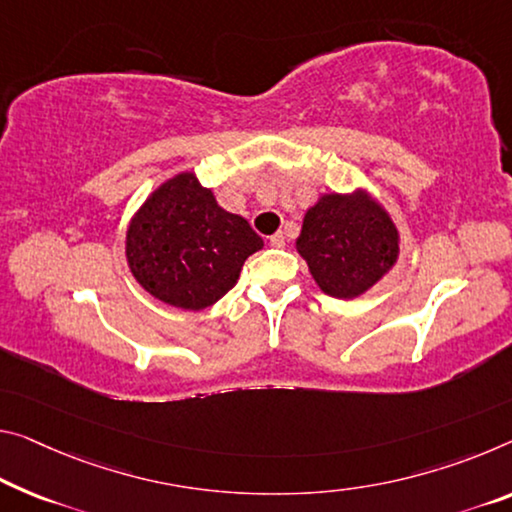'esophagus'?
<instances>
[{"mask_svg": "<svg viewBox=\"0 0 512 512\" xmlns=\"http://www.w3.org/2000/svg\"><path fill=\"white\" fill-rule=\"evenodd\" d=\"M270 245L272 247H283V245H286V235H283V233L270 235Z\"/></svg>", "mask_w": 512, "mask_h": 512, "instance_id": "1", "label": "esophagus"}]
</instances>
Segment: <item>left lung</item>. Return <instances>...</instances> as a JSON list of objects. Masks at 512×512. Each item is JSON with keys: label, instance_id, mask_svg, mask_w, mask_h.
<instances>
[{"label": "left lung", "instance_id": "left-lung-1", "mask_svg": "<svg viewBox=\"0 0 512 512\" xmlns=\"http://www.w3.org/2000/svg\"><path fill=\"white\" fill-rule=\"evenodd\" d=\"M297 251L322 293L352 300L396 263L398 231L364 194H327L304 215Z\"/></svg>", "mask_w": 512, "mask_h": 512}]
</instances>
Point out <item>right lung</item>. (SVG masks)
<instances>
[{
    "label": "right lung",
    "mask_w": 512,
    "mask_h": 512,
    "mask_svg": "<svg viewBox=\"0 0 512 512\" xmlns=\"http://www.w3.org/2000/svg\"><path fill=\"white\" fill-rule=\"evenodd\" d=\"M261 247L247 219L219 208L194 174H180L157 187L132 219L125 254L157 300L199 311L229 293Z\"/></svg>",
    "instance_id": "right-lung-1"
}]
</instances>
